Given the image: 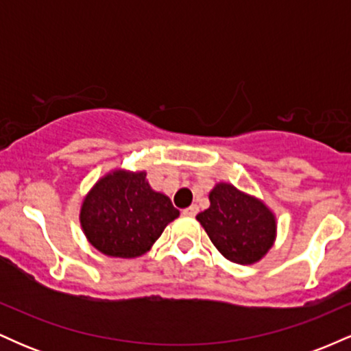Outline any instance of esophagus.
Wrapping results in <instances>:
<instances>
[{"label":"esophagus","instance_id":"34e87169","mask_svg":"<svg viewBox=\"0 0 351 351\" xmlns=\"http://www.w3.org/2000/svg\"><path fill=\"white\" fill-rule=\"evenodd\" d=\"M198 211H199V208L196 206V204H191L189 208L183 209V215L184 216H196V215H198Z\"/></svg>","mask_w":351,"mask_h":351}]
</instances>
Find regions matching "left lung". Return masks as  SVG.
I'll list each match as a JSON object with an SVG mask.
<instances>
[{
  "label": "left lung",
  "mask_w": 351,
  "mask_h": 351,
  "mask_svg": "<svg viewBox=\"0 0 351 351\" xmlns=\"http://www.w3.org/2000/svg\"><path fill=\"white\" fill-rule=\"evenodd\" d=\"M209 203L196 219L217 251L236 264L263 259L276 241L277 223L271 209L229 183H217Z\"/></svg>",
  "instance_id": "1"
}]
</instances>
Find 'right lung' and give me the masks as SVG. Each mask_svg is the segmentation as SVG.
I'll return each mask as SVG.
<instances>
[{"instance_id":"1","label":"right lung","mask_w":351,"mask_h":351,"mask_svg":"<svg viewBox=\"0 0 351 351\" xmlns=\"http://www.w3.org/2000/svg\"><path fill=\"white\" fill-rule=\"evenodd\" d=\"M180 216L163 193L153 191L145 171L115 170L100 178L80 208L88 243L110 257L142 256Z\"/></svg>"}]
</instances>
